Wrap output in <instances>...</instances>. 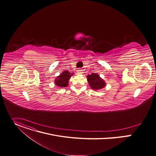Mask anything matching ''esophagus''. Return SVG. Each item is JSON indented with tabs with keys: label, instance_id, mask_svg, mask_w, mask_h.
Listing matches in <instances>:
<instances>
[{
	"label": "esophagus",
	"instance_id": "esophagus-1",
	"mask_svg": "<svg viewBox=\"0 0 156 156\" xmlns=\"http://www.w3.org/2000/svg\"><path fill=\"white\" fill-rule=\"evenodd\" d=\"M82 69H78V70H77V73H79V74H81L82 73Z\"/></svg>",
	"mask_w": 156,
	"mask_h": 156
}]
</instances>
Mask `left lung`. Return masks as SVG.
<instances>
[{
	"mask_svg": "<svg viewBox=\"0 0 156 156\" xmlns=\"http://www.w3.org/2000/svg\"><path fill=\"white\" fill-rule=\"evenodd\" d=\"M90 86L93 90L101 89L105 87L106 83L98 74L93 73L87 76Z\"/></svg>",
	"mask_w": 156,
	"mask_h": 156,
	"instance_id": "8db88e82",
	"label": "left lung"
}]
</instances>
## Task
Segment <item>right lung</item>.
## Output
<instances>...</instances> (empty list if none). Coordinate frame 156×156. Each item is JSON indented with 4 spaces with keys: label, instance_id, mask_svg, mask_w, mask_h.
Segmentation results:
<instances>
[{
    "label": "right lung",
    "instance_id": "1",
    "mask_svg": "<svg viewBox=\"0 0 156 156\" xmlns=\"http://www.w3.org/2000/svg\"><path fill=\"white\" fill-rule=\"evenodd\" d=\"M73 75V73H70L68 71H64V72L55 80V84L60 87H66L68 86V80L70 78V76Z\"/></svg>",
    "mask_w": 156,
    "mask_h": 156
}]
</instances>
